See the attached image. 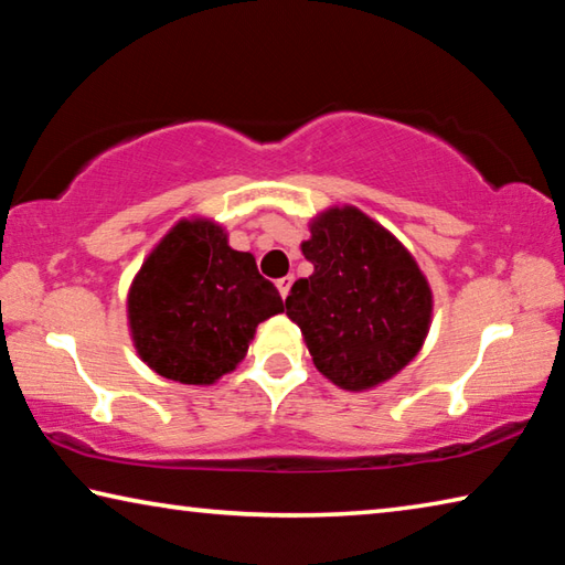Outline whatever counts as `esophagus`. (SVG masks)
Wrapping results in <instances>:
<instances>
[{
	"label": "esophagus",
	"instance_id": "obj_1",
	"mask_svg": "<svg viewBox=\"0 0 565 565\" xmlns=\"http://www.w3.org/2000/svg\"><path fill=\"white\" fill-rule=\"evenodd\" d=\"M291 284H294V276H284V279H279L276 281V286H279V291H281V296L286 299V296H289V289H291Z\"/></svg>",
	"mask_w": 565,
	"mask_h": 565
}]
</instances>
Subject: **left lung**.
<instances>
[{"instance_id":"1","label":"left lung","mask_w":565,"mask_h":565,"mask_svg":"<svg viewBox=\"0 0 565 565\" xmlns=\"http://www.w3.org/2000/svg\"><path fill=\"white\" fill-rule=\"evenodd\" d=\"M313 274L286 296V317L323 376L349 391L384 384L416 356L431 289L404 246L353 206L329 209L301 244Z\"/></svg>"}]
</instances>
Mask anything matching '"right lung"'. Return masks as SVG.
<instances>
[{"label": "right lung", "instance_id": "add662e5", "mask_svg": "<svg viewBox=\"0 0 565 565\" xmlns=\"http://www.w3.org/2000/svg\"><path fill=\"white\" fill-rule=\"evenodd\" d=\"M284 311L252 254L234 252L206 218L179 222L149 254L129 289L139 356L179 384H214L246 356L256 327Z\"/></svg>", "mask_w": 565, "mask_h": 565}]
</instances>
